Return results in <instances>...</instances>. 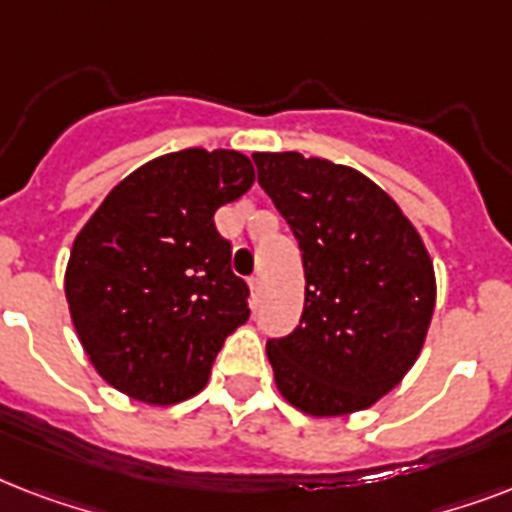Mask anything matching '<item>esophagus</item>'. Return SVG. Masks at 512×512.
Listing matches in <instances>:
<instances>
[{
  "label": "esophagus",
  "instance_id": "34e87169",
  "mask_svg": "<svg viewBox=\"0 0 512 512\" xmlns=\"http://www.w3.org/2000/svg\"><path fill=\"white\" fill-rule=\"evenodd\" d=\"M249 292H252V305L260 300V292H263V281H260V276H252L249 279Z\"/></svg>",
  "mask_w": 512,
  "mask_h": 512
}]
</instances>
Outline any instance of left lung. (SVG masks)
I'll list each match as a JSON object with an SVG mask.
<instances>
[{
  "instance_id": "1",
  "label": "left lung",
  "mask_w": 512,
  "mask_h": 512,
  "mask_svg": "<svg viewBox=\"0 0 512 512\" xmlns=\"http://www.w3.org/2000/svg\"><path fill=\"white\" fill-rule=\"evenodd\" d=\"M300 241V327L268 340L276 388L311 417L369 409L420 356L436 273L420 233L380 185L353 167L297 151L252 154Z\"/></svg>"
}]
</instances>
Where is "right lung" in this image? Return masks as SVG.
Here are the masks:
<instances>
[{
	"label": "right lung",
	"mask_w": 512,
	"mask_h": 512,
	"mask_svg": "<svg viewBox=\"0 0 512 512\" xmlns=\"http://www.w3.org/2000/svg\"><path fill=\"white\" fill-rule=\"evenodd\" d=\"M239 151L185 148L127 175L76 233L66 300L95 372L135 401L180 404L249 319L215 212L252 188Z\"/></svg>",
	"instance_id": "1"
}]
</instances>
